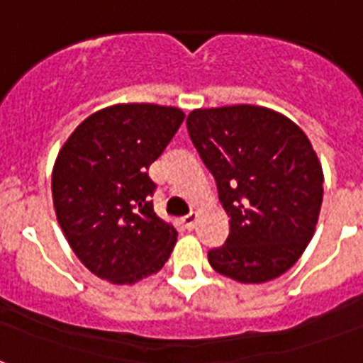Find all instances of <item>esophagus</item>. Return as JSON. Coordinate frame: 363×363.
<instances>
[{
  "instance_id": "1",
  "label": "esophagus",
  "mask_w": 363,
  "mask_h": 363,
  "mask_svg": "<svg viewBox=\"0 0 363 363\" xmlns=\"http://www.w3.org/2000/svg\"><path fill=\"white\" fill-rule=\"evenodd\" d=\"M196 222H198V215H196V213H190V215H186L184 218H182V224H184L186 230H194Z\"/></svg>"
}]
</instances>
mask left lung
<instances>
[{
  "label": "left lung",
  "mask_w": 363,
  "mask_h": 363,
  "mask_svg": "<svg viewBox=\"0 0 363 363\" xmlns=\"http://www.w3.org/2000/svg\"><path fill=\"white\" fill-rule=\"evenodd\" d=\"M186 125L230 216L226 242L207 254L211 267L245 284L286 273L315 235L324 196L309 137L258 105L194 109Z\"/></svg>",
  "instance_id": "8db88e82"
}]
</instances>
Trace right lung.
Returning a JSON list of instances; mask_svg holds the SVG:
<instances>
[{"label":"right lung","mask_w":363,"mask_h":363,"mask_svg":"<svg viewBox=\"0 0 363 363\" xmlns=\"http://www.w3.org/2000/svg\"><path fill=\"white\" fill-rule=\"evenodd\" d=\"M177 107L118 104L77 125L52 167L56 218L77 258L113 284L158 273L177 242L154 213L147 169L184 121Z\"/></svg>","instance_id":"add662e5"}]
</instances>
